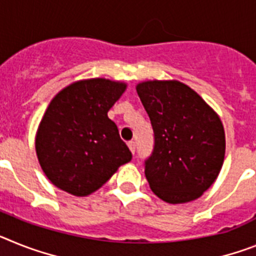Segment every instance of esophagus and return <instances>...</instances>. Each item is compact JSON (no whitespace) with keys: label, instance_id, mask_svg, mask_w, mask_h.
Returning a JSON list of instances; mask_svg holds the SVG:
<instances>
[{"label":"esophagus","instance_id":"obj_1","mask_svg":"<svg viewBox=\"0 0 256 256\" xmlns=\"http://www.w3.org/2000/svg\"><path fill=\"white\" fill-rule=\"evenodd\" d=\"M128 148H130V151H132V154H135V142L134 140H130L128 143Z\"/></svg>","mask_w":256,"mask_h":256}]
</instances>
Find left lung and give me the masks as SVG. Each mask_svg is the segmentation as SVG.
<instances>
[{
  "mask_svg": "<svg viewBox=\"0 0 256 256\" xmlns=\"http://www.w3.org/2000/svg\"><path fill=\"white\" fill-rule=\"evenodd\" d=\"M154 128V151L144 161L150 188L166 203L195 200L211 188L225 156V132L216 112L178 80L136 86Z\"/></svg>",
  "mask_w": 256,
  "mask_h": 256,
  "instance_id": "8db88e82",
  "label": "left lung"
}]
</instances>
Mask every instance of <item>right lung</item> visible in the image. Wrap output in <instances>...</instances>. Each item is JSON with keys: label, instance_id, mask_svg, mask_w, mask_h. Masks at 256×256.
Returning a JSON list of instances; mask_svg holds the SVG:
<instances>
[{"label": "right lung", "instance_id": "1", "mask_svg": "<svg viewBox=\"0 0 256 256\" xmlns=\"http://www.w3.org/2000/svg\"><path fill=\"white\" fill-rule=\"evenodd\" d=\"M126 90L121 82L95 78L60 91L36 132V154L52 184L68 194L98 190L132 154L109 109Z\"/></svg>", "mask_w": 256, "mask_h": 256}]
</instances>
